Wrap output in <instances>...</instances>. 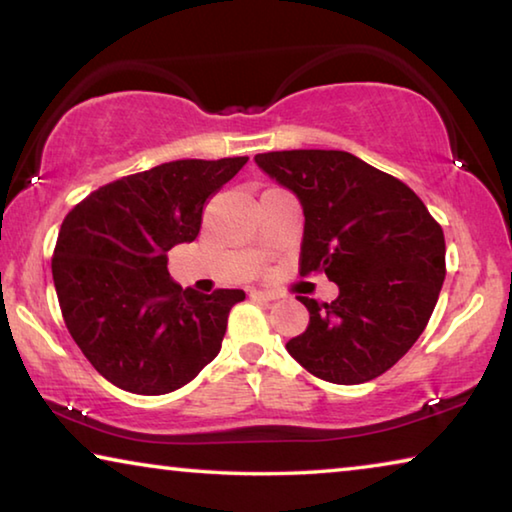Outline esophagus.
<instances>
[{
	"label": "esophagus",
	"instance_id": "1",
	"mask_svg": "<svg viewBox=\"0 0 512 512\" xmlns=\"http://www.w3.org/2000/svg\"><path fill=\"white\" fill-rule=\"evenodd\" d=\"M250 298L253 300H262V302H271V300H277V296L275 293H271V291H250Z\"/></svg>",
	"mask_w": 512,
	"mask_h": 512
}]
</instances>
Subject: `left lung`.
Segmentation results:
<instances>
[{"label": "left lung", "mask_w": 512, "mask_h": 512, "mask_svg": "<svg viewBox=\"0 0 512 512\" xmlns=\"http://www.w3.org/2000/svg\"><path fill=\"white\" fill-rule=\"evenodd\" d=\"M257 167L305 214L300 275L325 273L339 298L298 296L305 332L287 343L302 368L363 384L393 368L427 327L445 282V235L411 187L345 151H271Z\"/></svg>", "instance_id": "left-lung-1"}]
</instances>
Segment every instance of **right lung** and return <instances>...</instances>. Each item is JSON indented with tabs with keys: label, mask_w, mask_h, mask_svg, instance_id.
I'll return each mask as SVG.
<instances>
[{
	"label": "right lung",
	"mask_w": 512,
	"mask_h": 512,
	"mask_svg": "<svg viewBox=\"0 0 512 512\" xmlns=\"http://www.w3.org/2000/svg\"><path fill=\"white\" fill-rule=\"evenodd\" d=\"M248 158L176 160L99 187L60 225L51 273L72 339L121 391L164 395L221 350L241 289H183L167 250L192 244L210 198Z\"/></svg>",
	"instance_id": "add662e5"
}]
</instances>
